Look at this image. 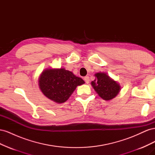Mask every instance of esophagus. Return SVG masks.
<instances>
[{
  "label": "esophagus",
  "instance_id": "1",
  "mask_svg": "<svg viewBox=\"0 0 155 155\" xmlns=\"http://www.w3.org/2000/svg\"><path fill=\"white\" fill-rule=\"evenodd\" d=\"M84 80H85V81L87 84H88L89 83V81H90V79H89L88 76H85V78H84Z\"/></svg>",
  "mask_w": 155,
  "mask_h": 155
}]
</instances>
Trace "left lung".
Listing matches in <instances>:
<instances>
[{
  "label": "left lung",
  "mask_w": 155,
  "mask_h": 155,
  "mask_svg": "<svg viewBox=\"0 0 155 155\" xmlns=\"http://www.w3.org/2000/svg\"><path fill=\"white\" fill-rule=\"evenodd\" d=\"M96 79L91 82V85L103 100L109 101L114 98L121 90V86L105 72L95 74Z\"/></svg>",
  "instance_id": "left-lung-1"
}]
</instances>
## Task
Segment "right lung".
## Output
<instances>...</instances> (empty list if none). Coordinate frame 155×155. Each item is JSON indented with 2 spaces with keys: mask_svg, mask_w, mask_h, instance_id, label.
I'll return each instance as SVG.
<instances>
[{
  "mask_svg": "<svg viewBox=\"0 0 155 155\" xmlns=\"http://www.w3.org/2000/svg\"><path fill=\"white\" fill-rule=\"evenodd\" d=\"M38 82L43 94L57 104L66 101L78 86L85 83L81 78L64 68L45 69Z\"/></svg>",
  "mask_w": 155,
  "mask_h": 155,
  "instance_id": "obj_1",
  "label": "right lung"
}]
</instances>
